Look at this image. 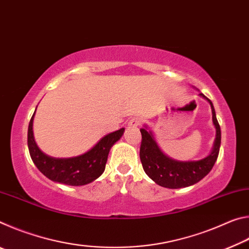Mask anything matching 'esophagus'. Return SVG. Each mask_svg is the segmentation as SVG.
Masks as SVG:
<instances>
[{
    "instance_id": "obj_1",
    "label": "esophagus",
    "mask_w": 249,
    "mask_h": 249,
    "mask_svg": "<svg viewBox=\"0 0 249 249\" xmlns=\"http://www.w3.org/2000/svg\"><path fill=\"white\" fill-rule=\"evenodd\" d=\"M129 126H133V127H136V126L142 124V119L140 116H134L129 120Z\"/></svg>"
}]
</instances>
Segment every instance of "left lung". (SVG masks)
Masks as SVG:
<instances>
[{
    "label": "left lung",
    "mask_w": 249,
    "mask_h": 249,
    "mask_svg": "<svg viewBox=\"0 0 249 249\" xmlns=\"http://www.w3.org/2000/svg\"><path fill=\"white\" fill-rule=\"evenodd\" d=\"M209 101L212 107L213 123L216 128V138L213 151L208 157L197 161H177L163 155L155 142L153 135L146 128H141L142 142L140 157L144 171L151 180L161 187L169 189L185 188L199 182L209 174L215 163L221 146V128L216 120L213 104L204 94L200 93Z\"/></svg>",
    "instance_id": "obj_1"
}]
</instances>
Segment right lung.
<instances>
[{
  "instance_id": "1",
  "label": "right lung",
  "mask_w": 249,
  "mask_h": 249,
  "mask_svg": "<svg viewBox=\"0 0 249 249\" xmlns=\"http://www.w3.org/2000/svg\"><path fill=\"white\" fill-rule=\"evenodd\" d=\"M33 119L29 121L27 144L29 155L38 170L54 182L68 185H84L103 174L111 147L120 140L124 128L109 133L86 154L72 158H53L45 155L36 145L33 135Z\"/></svg>"
}]
</instances>
